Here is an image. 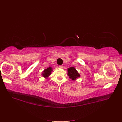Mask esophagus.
Listing matches in <instances>:
<instances>
[{"instance_id": "34e87169", "label": "esophagus", "mask_w": 122, "mask_h": 122, "mask_svg": "<svg viewBox=\"0 0 122 122\" xmlns=\"http://www.w3.org/2000/svg\"><path fill=\"white\" fill-rule=\"evenodd\" d=\"M59 67H60L61 69H62L64 68V66H59Z\"/></svg>"}]
</instances>
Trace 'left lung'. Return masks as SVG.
Returning a JSON list of instances; mask_svg holds the SVG:
<instances>
[{"label":"left lung","mask_w":122,"mask_h":122,"mask_svg":"<svg viewBox=\"0 0 122 122\" xmlns=\"http://www.w3.org/2000/svg\"><path fill=\"white\" fill-rule=\"evenodd\" d=\"M68 75L69 76V78L72 80H75L80 77V74L73 67L68 69Z\"/></svg>","instance_id":"obj_1"}]
</instances>
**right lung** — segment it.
I'll list each match as a JSON object with an SVG mask.
<instances>
[{"mask_svg":"<svg viewBox=\"0 0 122 122\" xmlns=\"http://www.w3.org/2000/svg\"><path fill=\"white\" fill-rule=\"evenodd\" d=\"M52 71V68L50 67L49 68H48L47 69L44 70L42 74V75L44 77V78H47L50 75L51 72Z\"/></svg>","mask_w":122,"mask_h":122,"instance_id":"obj_1","label":"right lung"}]
</instances>
